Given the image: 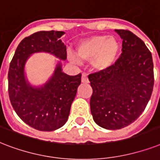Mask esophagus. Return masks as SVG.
I'll return each instance as SVG.
<instances>
[{
    "instance_id": "1",
    "label": "esophagus",
    "mask_w": 160,
    "mask_h": 160,
    "mask_svg": "<svg viewBox=\"0 0 160 160\" xmlns=\"http://www.w3.org/2000/svg\"><path fill=\"white\" fill-rule=\"evenodd\" d=\"M82 82H83V83H88L89 82L86 73H82Z\"/></svg>"
}]
</instances>
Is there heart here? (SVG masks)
<instances>
[{
  "label": "heart",
  "instance_id": "1",
  "mask_svg": "<svg viewBox=\"0 0 160 160\" xmlns=\"http://www.w3.org/2000/svg\"><path fill=\"white\" fill-rule=\"evenodd\" d=\"M119 49V42L113 37L92 36L79 43L78 55L82 60L92 62L95 69L105 71L114 64ZM69 58L74 62H78V59L73 55L69 56Z\"/></svg>",
  "mask_w": 160,
  "mask_h": 160
}]
</instances>
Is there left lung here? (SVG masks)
Returning a JSON list of instances; mask_svg holds the SVG:
<instances>
[{
  "mask_svg": "<svg viewBox=\"0 0 160 160\" xmlns=\"http://www.w3.org/2000/svg\"><path fill=\"white\" fill-rule=\"evenodd\" d=\"M122 39V53L110 68L89 74L94 122L107 129L133 122L145 109L153 92V63L143 41L128 30H115Z\"/></svg>",
  "mask_w": 160,
  "mask_h": 160,
  "instance_id": "obj_1",
  "label": "left lung"
}]
</instances>
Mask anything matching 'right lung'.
Segmentation results:
<instances>
[{"mask_svg":"<svg viewBox=\"0 0 160 160\" xmlns=\"http://www.w3.org/2000/svg\"><path fill=\"white\" fill-rule=\"evenodd\" d=\"M64 34L58 31H41L25 38L15 52L8 72V93L19 118L35 129L53 131L68 119L72 102L81 83L82 74L69 76L57 65L49 81L34 88L26 80L25 63L31 54L50 52L62 60L67 58V48L60 40Z\"/></svg>","mask_w":160,"mask_h":160,"instance_id":"1","label":"right lung"}]
</instances>
